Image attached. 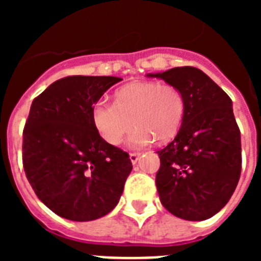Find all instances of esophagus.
<instances>
[{
	"instance_id": "esophagus-1",
	"label": "esophagus",
	"mask_w": 261,
	"mask_h": 261,
	"mask_svg": "<svg viewBox=\"0 0 261 261\" xmlns=\"http://www.w3.org/2000/svg\"><path fill=\"white\" fill-rule=\"evenodd\" d=\"M129 158H130V162L133 163V165H136L138 161V158H140V154L138 153H130L129 154Z\"/></svg>"
}]
</instances>
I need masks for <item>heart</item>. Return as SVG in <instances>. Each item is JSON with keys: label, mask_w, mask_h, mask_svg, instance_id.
<instances>
[{"label": "heart", "mask_w": 261, "mask_h": 261, "mask_svg": "<svg viewBox=\"0 0 261 261\" xmlns=\"http://www.w3.org/2000/svg\"><path fill=\"white\" fill-rule=\"evenodd\" d=\"M186 112V98L174 85L155 81H140L120 87L115 103L98 100L91 108L96 132L107 144H121L123 138L137 126L130 144L142 146L153 140L170 141L177 135Z\"/></svg>", "instance_id": "1"}]
</instances>
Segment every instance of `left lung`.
<instances>
[{
  "label": "left lung",
  "instance_id": "obj_1",
  "mask_svg": "<svg viewBox=\"0 0 261 261\" xmlns=\"http://www.w3.org/2000/svg\"><path fill=\"white\" fill-rule=\"evenodd\" d=\"M147 75L174 85L186 98L179 132L156 151L161 159L155 176L159 199L179 218L208 220L227 204L241 177V130L231 99L193 66Z\"/></svg>",
  "mask_w": 261,
  "mask_h": 261
}]
</instances>
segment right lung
Returning a JSON list of instances; mask_svg holds the SVG:
<instances>
[{
  "mask_svg": "<svg viewBox=\"0 0 261 261\" xmlns=\"http://www.w3.org/2000/svg\"><path fill=\"white\" fill-rule=\"evenodd\" d=\"M119 77L70 75L32 102L23 129L27 180L41 202L70 221H93L117 205L132 171L128 153L96 132L91 108Z\"/></svg>",
  "mask_w": 261,
  "mask_h": 261,
  "instance_id": "add662e5",
  "label": "right lung"
}]
</instances>
